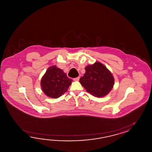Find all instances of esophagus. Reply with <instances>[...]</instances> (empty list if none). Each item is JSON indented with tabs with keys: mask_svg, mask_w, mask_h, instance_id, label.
Instances as JSON below:
<instances>
[{
	"mask_svg": "<svg viewBox=\"0 0 152 152\" xmlns=\"http://www.w3.org/2000/svg\"><path fill=\"white\" fill-rule=\"evenodd\" d=\"M79 79H80V77H75V78L73 79V80L75 81H79Z\"/></svg>",
	"mask_w": 152,
	"mask_h": 152,
	"instance_id": "34e87169",
	"label": "esophagus"
}]
</instances>
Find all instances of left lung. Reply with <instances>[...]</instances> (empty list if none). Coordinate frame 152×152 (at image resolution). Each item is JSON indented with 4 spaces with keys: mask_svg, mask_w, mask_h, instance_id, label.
<instances>
[{
    "mask_svg": "<svg viewBox=\"0 0 152 152\" xmlns=\"http://www.w3.org/2000/svg\"><path fill=\"white\" fill-rule=\"evenodd\" d=\"M85 73L79 82L86 90L94 97H103L110 92L115 79L111 72L100 62L87 65Z\"/></svg>",
    "mask_w": 152,
    "mask_h": 152,
    "instance_id": "left-lung-1",
    "label": "left lung"
}]
</instances>
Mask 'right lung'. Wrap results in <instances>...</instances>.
<instances>
[{
    "label": "right lung",
    "instance_id": "add662e5",
    "mask_svg": "<svg viewBox=\"0 0 152 152\" xmlns=\"http://www.w3.org/2000/svg\"><path fill=\"white\" fill-rule=\"evenodd\" d=\"M72 81L61 69L55 65L52 66L47 69L41 80V89L47 96L58 98L67 92Z\"/></svg>",
    "mask_w": 152,
    "mask_h": 152
}]
</instances>
